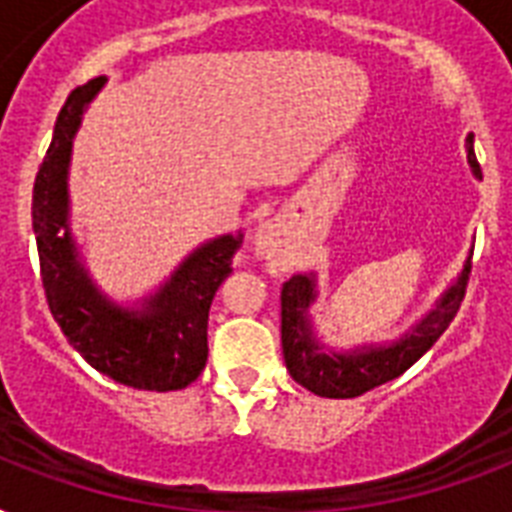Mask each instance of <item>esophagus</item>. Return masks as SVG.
Wrapping results in <instances>:
<instances>
[{
  "mask_svg": "<svg viewBox=\"0 0 512 512\" xmlns=\"http://www.w3.org/2000/svg\"><path fill=\"white\" fill-rule=\"evenodd\" d=\"M252 247H255V255L260 260H276L287 252V231L284 225L276 223V220H268V223L257 225L255 236H252Z\"/></svg>",
  "mask_w": 512,
  "mask_h": 512,
  "instance_id": "esophagus-1",
  "label": "esophagus"
}]
</instances>
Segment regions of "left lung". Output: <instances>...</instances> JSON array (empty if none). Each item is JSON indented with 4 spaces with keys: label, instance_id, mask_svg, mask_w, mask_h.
Returning a JSON list of instances; mask_svg holds the SVG:
<instances>
[{
    "label": "left lung",
    "instance_id": "1",
    "mask_svg": "<svg viewBox=\"0 0 512 512\" xmlns=\"http://www.w3.org/2000/svg\"><path fill=\"white\" fill-rule=\"evenodd\" d=\"M465 151L473 175L481 177V167L473 154V135L465 138ZM468 273L470 257L462 265L460 276L444 289L436 305L406 335L393 342L356 345L350 350H335L319 340L308 313L319 297L316 273H295L281 287V350L292 380L324 398H356L382 382L396 380L422 353H428L430 345L452 324L465 297Z\"/></svg>",
    "mask_w": 512,
    "mask_h": 512
}]
</instances>
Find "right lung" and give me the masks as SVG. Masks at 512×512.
I'll return each instance as SVG.
<instances>
[{"label": "right lung", "mask_w": 512, "mask_h": 512, "mask_svg": "<svg viewBox=\"0 0 512 512\" xmlns=\"http://www.w3.org/2000/svg\"><path fill=\"white\" fill-rule=\"evenodd\" d=\"M106 82L98 76L68 95L36 172L31 217L44 295L66 340L92 369L127 388L180 390L207 364L209 305L233 271L241 231L204 241L135 305L116 303L95 284L71 233L68 170L84 111Z\"/></svg>", "instance_id": "1"}]
</instances>
